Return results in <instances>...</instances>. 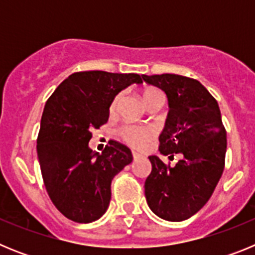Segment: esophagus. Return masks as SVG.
Returning <instances> with one entry per match:
<instances>
[{
  "label": "esophagus",
  "mask_w": 255,
  "mask_h": 255,
  "mask_svg": "<svg viewBox=\"0 0 255 255\" xmlns=\"http://www.w3.org/2000/svg\"><path fill=\"white\" fill-rule=\"evenodd\" d=\"M131 155L134 159H138V158H140V157H143V154H140V153H138V152H135V150H132Z\"/></svg>",
  "instance_id": "obj_1"
}]
</instances>
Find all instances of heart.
<instances>
[{
    "label": "heart",
    "mask_w": 255,
    "mask_h": 255,
    "mask_svg": "<svg viewBox=\"0 0 255 255\" xmlns=\"http://www.w3.org/2000/svg\"><path fill=\"white\" fill-rule=\"evenodd\" d=\"M155 100H162L163 101V93L157 88H147L143 92V101L145 106L149 105L150 102ZM121 101V94H117L112 100L111 106H110V111L115 112L119 107V103ZM119 136L123 139L125 143L130 144L131 147L135 148H141L144 144L147 143L148 140L154 136V131L148 128H140V126H134V125H125L119 129Z\"/></svg>",
    "instance_id": "heart-1"
}]
</instances>
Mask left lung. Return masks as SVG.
Returning a JSON list of instances; mask_svg holds the SVG:
<instances>
[{"instance_id": "1", "label": "left lung", "mask_w": 255, "mask_h": 255, "mask_svg": "<svg viewBox=\"0 0 255 255\" xmlns=\"http://www.w3.org/2000/svg\"><path fill=\"white\" fill-rule=\"evenodd\" d=\"M167 94L170 111L159 135V152L179 154L175 166L150 155L145 198L153 213L167 221L195 215L213 194L225 168L227 136L217 101L195 79L176 74L143 75Z\"/></svg>"}]
</instances>
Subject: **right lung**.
Segmentation results:
<instances>
[{
	"label": "right lung",
	"mask_w": 255,
	"mask_h": 255,
	"mask_svg": "<svg viewBox=\"0 0 255 255\" xmlns=\"http://www.w3.org/2000/svg\"><path fill=\"white\" fill-rule=\"evenodd\" d=\"M138 74L79 71L61 83L44 106L37 153L47 194L66 218L88 224L107 211L111 181L132 161L126 145L110 140L101 154L89 149L92 131L108 121L112 100Z\"/></svg>",
	"instance_id": "obj_1"
}]
</instances>
